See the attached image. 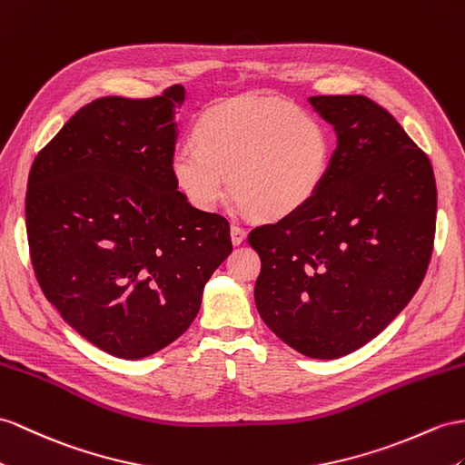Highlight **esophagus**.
I'll use <instances>...</instances> for the list:
<instances>
[{
    "mask_svg": "<svg viewBox=\"0 0 465 465\" xmlns=\"http://www.w3.org/2000/svg\"><path fill=\"white\" fill-rule=\"evenodd\" d=\"M230 235H232V243H233V245H240V243H243V242H245L247 232L242 228V225L233 223L232 228H230Z\"/></svg>",
    "mask_w": 465,
    "mask_h": 465,
    "instance_id": "1",
    "label": "esophagus"
}]
</instances>
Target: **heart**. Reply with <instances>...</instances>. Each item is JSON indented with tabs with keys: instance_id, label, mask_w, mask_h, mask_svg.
I'll return each mask as SVG.
<instances>
[{
	"instance_id": "heart-1",
	"label": "heart",
	"mask_w": 465,
	"mask_h": 465,
	"mask_svg": "<svg viewBox=\"0 0 465 465\" xmlns=\"http://www.w3.org/2000/svg\"><path fill=\"white\" fill-rule=\"evenodd\" d=\"M193 135L196 145L174 149L171 173L202 212L216 208L232 188L242 210L265 220L287 218L316 196L328 173L324 125L282 102L218 104L198 119Z\"/></svg>"
}]
</instances>
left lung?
Returning <instances> with one entry per match:
<instances>
[{"label": "left lung", "mask_w": 465, "mask_h": 465, "mask_svg": "<svg viewBox=\"0 0 465 465\" xmlns=\"http://www.w3.org/2000/svg\"><path fill=\"white\" fill-rule=\"evenodd\" d=\"M338 145L316 196L249 233L255 304L271 331L314 360L381 334L419 291L436 230V181L401 124L365 96H312Z\"/></svg>", "instance_id": "1"}]
</instances>
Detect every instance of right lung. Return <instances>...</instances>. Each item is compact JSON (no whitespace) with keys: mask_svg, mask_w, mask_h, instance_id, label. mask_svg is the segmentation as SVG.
Returning <instances> with one entry per match:
<instances>
[{"mask_svg":"<svg viewBox=\"0 0 465 465\" xmlns=\"http://www.w3.org/2000/svg\"><path fill=\"white\" fill-rule=\"evenodd\" d=\"M184 88L78 110L31 166L25 223L35 275L64 322L102 351L143 360L181 338L230 223L194 208L171 173Z\"/></svg>","mask_w":465,"mask_h":465,"instance_id":"1","label":"right lung"}]
</instances>
